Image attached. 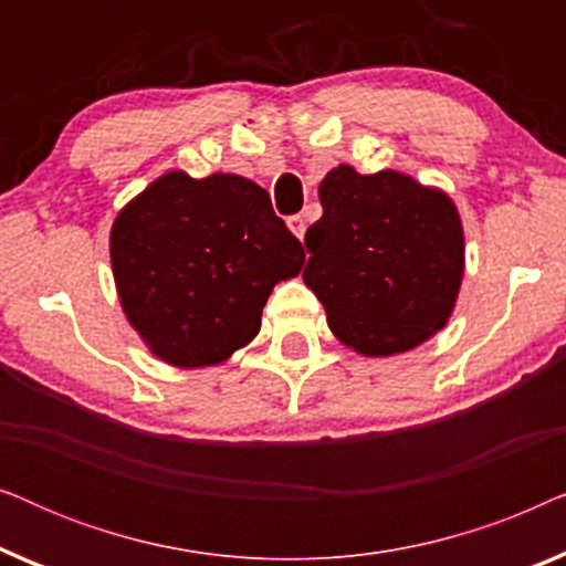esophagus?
I'll return each mask as SVG.
<instances>
[{
  "instance_id": "obj_1",
  "label": "esophagus",
  "mask_w": 566,
  "mask_h": 566,
  "mask_svg": "<svg viewBox=\"0 0 566 566\" xmlns=\"http://www.w3.org/2000/svg\"><path fill=\"white\" fill-rule=\"evenodd\" d=\"M289 229L293 231V234H296L298 239H304V234H306V219L301 213H296V216H291L289 219Z\"/></svg>"
}]
</instances>
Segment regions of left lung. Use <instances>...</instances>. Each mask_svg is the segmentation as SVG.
I'll use <instances>...</instances> for the list:
<instances>
[{
    "label": "left lung",
    "instance_id": "left-lung-1",
    "mask_svg": "<svg viewBox=\"0 0 566 566\" xmlns=\"http://www.w3.org/2000/svg\"><path fill=\"white\" fill-rule=\"evenodd\" d=\"M322 219L306 231L304 283L339 343L368 358L422 345L446 327L463 277L453 200L405 172L350 165L319 185Z\"/></svg>",
    "mask_w": 566,
    "mask_h": 566
}]
</instances>
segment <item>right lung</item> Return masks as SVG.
<instances>
[{
  "instance_id": "obj_1",
  "label": "right lung",
  "mask_w": 566,
  "mask_h": 566,
  "mask_svg": "<svg viewBox=\"0 0 566 566\" xmlns=\"http://www.w3.org/2000/svg\"><path fill=\"white\" fill-rule=\"evenodd\" d=\"M111 262L146 347L169 366L203 368L252 343L273 285L304 268V247L258 182L175 169L115 216Z\"/></svg>"
}]
</instances>
